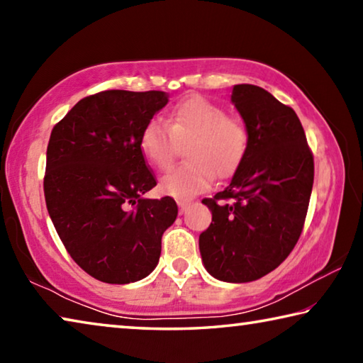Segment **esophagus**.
<instances>
[{
	"label": "esophagus",
	"instance_id": "34e87169",
	"mask_svg": "<svg viewBox=\"0 0 363 363\" xmlns=\"http://www.w3.org/2000/svg\"><path fill=\"white\" fill-rule=\"evenodd\" d=\"M190 203H192V201H190V200H177V206H179V211L181 213L186 211L187 208L190 206Z\"/></svg>",
	"mask_w": 363,
	"mask_h": 363
}]
</instances>
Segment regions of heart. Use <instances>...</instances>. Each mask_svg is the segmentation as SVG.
<instances>
[{"label": "heart", "instance_id": "heart-1", "mask_svg": "<svg viewBox=\"0 0 363 363\" xmlns=\"http://www.w3.org/2000/svg\"><path fill=\"white\" fill-rule=\"evenodd\" d=\"M192 139L186 157L190 160L171 169L160 181L162 192L189 199L210 189L214 173L227 176L235 169L248 149L243 123L229 118L225 110L205 97H190L171 112L168 123L153 118L140 133V150L158 169L173 162L176 140Z\"/></svg>", "mask_w": 363, "mask_h": 363}]
</instances>
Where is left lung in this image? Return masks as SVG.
Masks as SVG:
<instances>
[{"mask_svg": "<svg viewBox=\"0 0 363 363\" xmlns=\"http://www.w3.org/2000/svg\"><path fill=\"white\" fill-rule=\"evenodd\" d=\"M230 101L248 131V149L229 186L201 201L213 220L199 247L214 279L247 284L279 267L296 245L314 158L298 115L266 89L235 84Z\"/></svg>", "mask_w": 363, "mask_h": 363, "instance_id": "obj_1", "label": "left lung"}]
</instances>
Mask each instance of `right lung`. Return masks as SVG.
<instances>
[{"label":"right lung","instance_id":"right-lung-1","mask_svg":"<svg viewBox=\"0 0 363 363\" xmlns=\"http://www.w3.org/2000/svg\"><path fill=\"white\" fill-rule=\"evenodd\" d=\"M168 101L163 91H104L79 101L49 138L48 213L72 259L106 284L147 277L158 264L163 232L176 220L171 196H143L157 181L139 145Z\"/></svg>","mask_w":363,"mask_h":363}]
</instances>
